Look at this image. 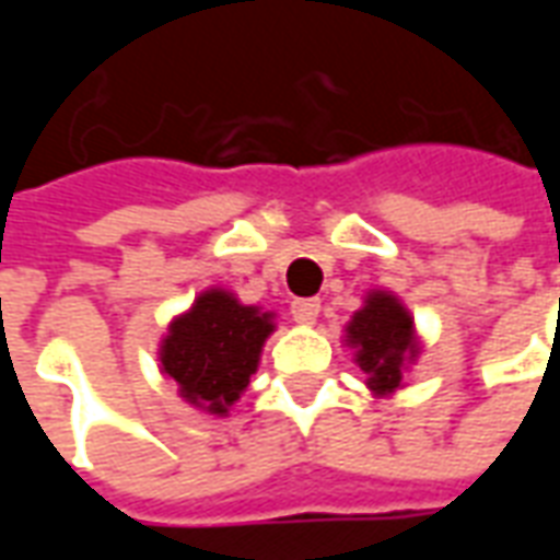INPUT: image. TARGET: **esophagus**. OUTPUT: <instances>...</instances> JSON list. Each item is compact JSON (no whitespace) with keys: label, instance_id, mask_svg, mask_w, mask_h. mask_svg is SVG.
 <instances>
[{"label":"esophagus","instance_id":"34e87169","mask_svg":"<svg viewBox=\"0 0 560 560\" xmlns=\"http://www.w3.org/2000/svg\"><path fill=\"white\" fill-rule=\"evenodd\" d=\"M317 312H320L317 300H293L291 303V315L296 324H315Z\"/></svg>","mask_w":560,"mask_h":560}]
</instances>
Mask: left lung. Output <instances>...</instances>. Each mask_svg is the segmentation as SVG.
<instances>
[{
	"label": "left lung",
	"mask_w": 560,
	"mask_h": 560,
	"mask_svg": "<svg viewBox=\"0 0 560 560\" xmlns=\"http://www.w3.org/2000/svg\"><path fill=\"white\" fill-rule=\"evenodd\" d=\"M348 341L357 348V363L375 393H393L401 384V363L417 357L413 320L393 293H369L365 305L348 324Z\"/></svg>",
	"instance_id": "left-lung-1"
}]
</instances>
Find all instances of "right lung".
Here are the masks:
<instances>
[{
  "label": "right lung",
  "instance_id": "obj_1",
  "mask_svg": "<svg viewBox=\"0 0 560 560\" xmlns=\"http://www.w3.org/2000/svg\"><path fill=\"white\" fill-rule=\"evenodd\" d=\"M269 332L272 315L240 305L228 291H207L171 324L161 369L179 384L185 401L224 417L257 372Z\"/></svg>",
  "mask_w": 560,
  "mask_h": 560
}]
</instances>
